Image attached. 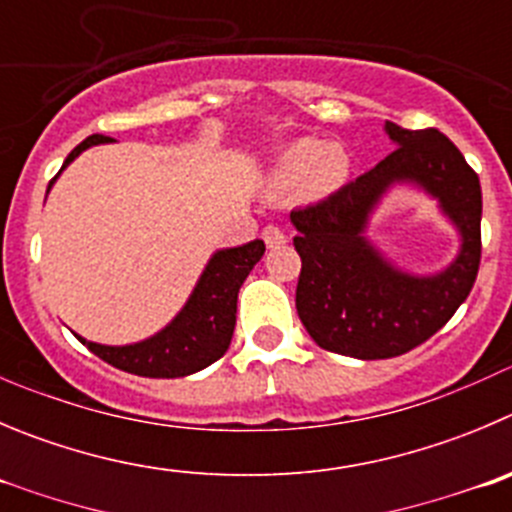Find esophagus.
<instances>
[{"mask_svg":"<svg viewBox=\"0 0 512 512\" xmlns=\"http://www.w3.org/2000/svg\"><path fill=\"white\" fill-rule=\"evenodd\" d=\"M264 241H266V246H269V248L284 246V243H286L284 228L274 226V223H271V226H266V228H264Z\"/></svg>","mask_w":512,"mask_h":512,"instance_id":"obj_1","label":"esophagus"}]
</instances>
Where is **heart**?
Masks as SVG:
<instances>
[{
    "label": "heart",
    "mask_w": 512,
    "mask_h": 512,
    "mask_svg": "<svg viewBox=\"0 0 512 512\" xmlns=\"http://www.w3.org/2000/svg\"><path fill=\"white\" fill-rule=\"evenodd\" d=\"M349 173V160L337 145L321 148L316 140H296L276 160V186L299 188L309 198L332 196Z\"/></svg>",
    "instance_id": "heart-1"
}]
</instances>
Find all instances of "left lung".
Segmentation results:
<instances>
[{
    "label": "left lung",
    "mask_w": 512,
    "mask_h": 512,
    "mask_svg": "<svg viewBox=\"0 0 512 512\" xmlns=\"http://www.w3.org/2000/svg\"><path fill=\"white\" fill-rule=\"evenodd\" d=\"M387 133L397 143L387 158L324 201L291 211L301 256L296 311L321 349L344 357L389 359L420 347L452 319L480 269L478 173L437 128L387 123ZM394 179L425 185L461 228V256L442 275H402L363 241L368 211Z\"/></svg>",
    "instance_id": "obj_1"
}]
</instances>
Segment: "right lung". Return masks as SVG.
<instances>
[{"mask_svg": "<svg viewBox=\"0 0 512 512\" xmlns=\"http://www.w3.org/2000/svg\"><path fill=\"white\" fill-rule=\"evenodd\" d=\"M107 140H110L107 135H90L67 155L65 165L90 145L107 143ZM264 251V241H251L246 246L218 251L208 269L203 271L186 309L175 316L173 324L145 342L130 344V347H105V344L85 342L82 337L77 339L87 344V349L97 354L102 362L113 364L123 372L138 374V377L175 379L198 372L226 354L233 326H236L238 289L253 266L259 264Z\"/></svg>", "mask_w": 512, "mask_h": 512, "instance_id": "obj_1", "label": "right lung"}]
</instances>
